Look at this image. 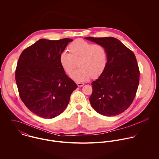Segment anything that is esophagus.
Segmentation results:
<instances>
[{
    "label": "esophagus",
    "mask_w": 159,
    "mask_h": 159,
    "mask_svg": "<svg viewBox=\"0 0 159 159\" xmlns=\"http://www.w3.org/2000/svg\"><path fill=\"white\" fill-rule=\"evenodd\" d=\"M76 84L78 85V87H82L83 86H84V84L83 83H78H78H76Z\"/></svg>",
    "instance_id": "obj_1"
}]
</instances>
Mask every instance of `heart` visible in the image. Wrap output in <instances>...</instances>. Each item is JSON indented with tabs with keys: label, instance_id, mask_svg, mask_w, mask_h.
<instances>
[{
	"label": "heart",
	"instance_id": "1",
	"mask_svg": "<svg viewBox=\"0 0 159 159\" xmlns=\"http://www.w3.org/2000/svg\"><path fill=\"white\" fill-rule=\"evenodd\" d=\"M70 53L62 52L59 62L63 70L71 75L79 63L80 68L71 75V78L79 82L86 81L91 77H99L107 64V53L105 48L99 44L89 43L82 39L75 40L68 46Z\"/></svg>",
	"mask_w": 159,
	"mask_h": 159
}]
</instances>
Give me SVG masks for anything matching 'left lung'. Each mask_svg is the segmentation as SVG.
<instances>
[{
    "label": "left lung",
    "mask_w": 159,
    "mask_h": 159,
    "mask_svg": "<svg viewBox=\"0 0 159 159\" xmlns=\"http://www.w3.org/2000/svg\"><path fill=\"white\" fill-rule=\"evenodd\" d=\"M85 39L104 46L107 53L106 68L92 83L91 105L103 116L122 113L133 102L139 84L140 73L135 55L114 37Z\"/></svg>",
    "instance_id": "left-lung-1"
}]
</instances>
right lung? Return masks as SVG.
Segmentation results:
<instances>
[{
    "label": "right lung",
    "mask_w": 159,
    "mask_h": 159,
    "mask_svg": "<svg viewBox=\"0 0 159 159\" xmlns=\"http://www.w3.org/2000/svg\"><path fill=\"white\" fill-rule=\"evenodd\" d=\"M71 39H40L21 52L15 71L20 97L33 113L52 119L62 113L78 86L66 74L60 54Z\"/></svg>",
    "instance_id": "add662e5"
}]
</instances>
